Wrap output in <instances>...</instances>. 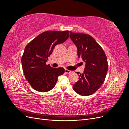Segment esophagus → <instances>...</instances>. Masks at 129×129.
Listing matches in <instances>:
<instances>
[{
    "label": "esophagus",
    "instance_id": "1",
    "mask_svg": "<svg viewBox=\"0 0 129 129\" xmlns=\"http://www.w3.org/2000/svg\"><path fill=\"white\" fill-rule=\"evenodd\" d=\"M64 71H65V73L67 74H71L72 72V71H69V70H68V69H65Z\"/></svg>",
    "mask_w": 129,
    "mask_h": 129
}]
</instances>
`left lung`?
Returning a JSON list of instances; mask_svg holds the SVG:
<instances>
[{"instance_id": "1", "label": "left lung", "mask_w": 129, "mask_h": 129, "mask_svg": "<svg viewBox=\"0 0 129 129\" xmlns=\"http://www.w3.org/2000/svg\"><path fill=\"white\" fill-rule=\"evenodd\" d=\"M70 38L77 48V55L85 62L83 74L73 85L78 94L89 96L93 94L103 83L108 69L106 55L101 46L91 36L70 31Z\"/></svg>"}]
</instances>
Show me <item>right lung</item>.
Masks as SVG:
<instances>
[{
    "instance_id": "obj_1",
    "label": "right lung",
    "mask_w": 129,
    "mask_h": 129,
    "mask_svg": "<svg viewBox=\"0 0 129 129\" xmlns=\"http://www.w3.org/2000/svg\"><path fill=\"white\" fill-rule=\"evenodd\" d=\"M69 31H46L35 38L25 48L21 57L22 70L27 81L38 91L47 92L56 83L64 69L46 64L54 48L67 40Z\"/></svg>"
}]
</instances>
